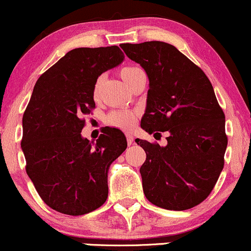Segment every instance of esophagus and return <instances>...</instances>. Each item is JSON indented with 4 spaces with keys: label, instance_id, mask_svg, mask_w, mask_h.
Here are the masks:
<instances>
[{
    "label": "esophagus",
    "instance_id": "1",
    "mask_svg": "<svg viewBox=\"0 0 251 251\" xmlns=\"http://www.w3.org/2000/svg\"><path fill=\"white\" fill-rule=\"evenodd\" d=\"M126 139H127V144L128 145H131L132 143H133V140H134L133 136H132L131 133H126Z\"/></svg>",
    "mask_w": 251,
    "mask_h": 251
}]
</instances>
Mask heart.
Returning <instances> with one entry per match:
<instances>
[{
	"instance_id": "b5f03b06",
	"label": "heart",
	"mask_w": 251,
	"mask_h": 251,
	"mask_svg": "<svg viewBox=\"0 0 251 251\" xmlns=\"http://www.w3.org/2000/svg\"><path fill=\"white\" fill-rule=\"evenodd\" d=\"M140 70L139 68L137 67H124L120 70V76L121 78L124 79L126 84L130 82V79L134 76V74H137ZM101 82H102V78H99L96 81L95 87H94V96L98 98L99 90H100ZM107 121L108 124H111L113 126H117V127L124 128V130H127V128H131L133 126L134 121H136V114L131 111H115L112 112L111 114L107 118Z\"/></svg>"
}]
</instances>
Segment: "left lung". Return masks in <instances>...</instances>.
Listing matches in <instances>:
<instances>
[{
    "label": "left lung",
    "mask_w": 251,
    "mask_h": 251,
    "mask_svg": "<svg viewBox=\"0 0 251 251\" xmlns=\"http://www.w3.org/2000/svg\"><path fill=\"white\" fill-rule=\"evenodd\" d=\"M120 46L149 78L140 126L150 134L169 133L166 147L136 139L147 153L139 170L145 197L166 210L194 207L213 189L227 147L225 115L213 87L201 69L170 44Z\"/></svg>",
    "instance_id": "8db88e82"
}]
</instances>
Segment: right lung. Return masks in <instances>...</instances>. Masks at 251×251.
Instances as JSON below:
<instances>
[{
  "mask_svg": "<svg viewBox=\"0 0 251 251\" xmlns=\"http://www.w3.org/2000/svg\"><path fill=\"white\" fill-rule=\"evenodd\" d=\"M125 59L118 46L69 51L38 78L24 113L21 149L26 172L46 205L82 216L108 197V170L127 148L125 134L106 128L83 138L84 115L95 107L99 76Z\"/></svg>",
  "mask_w": 251,
  "mask_h": 251,
  "instance_id": "right-lung-1",
  "label": "right lung"
}]
</instances>
